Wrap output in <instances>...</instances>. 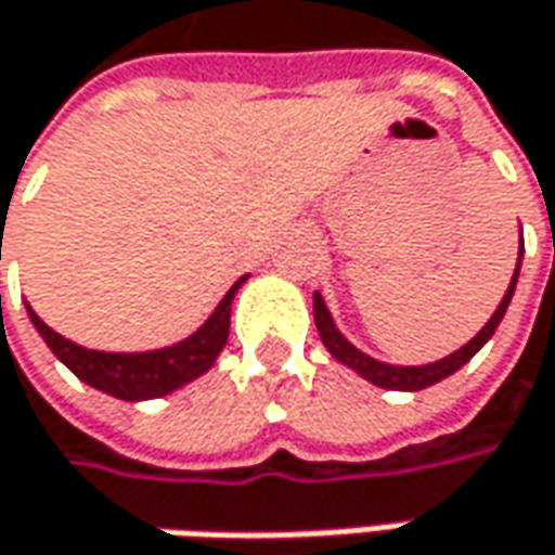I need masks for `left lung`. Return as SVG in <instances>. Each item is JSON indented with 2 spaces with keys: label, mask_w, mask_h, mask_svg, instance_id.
<instances>
[{
  "label": "left lung",
  "mask_w": 555,
  "mask_h": 555,
  "mask_svg": "<svg viewBox=\"0 0 555 555\" xmlns=\"http://www.w3.org/2000/svg\"><path fill=\"white\" fill-rule=\"evenodd\" d=\"M519 266H522V246H519V262H516V271H513V281H509V287L503 293L501 306L498 311L491 314V321L481 327L463 349H457L454 354H448V358H441V361H433V364H420V367H395V364H383V361H376L371 354L358 352L352 343L343 336V333L336 331V324H333L331 311L324 306V299H321V293H314V324H318V333H321V343L327 346V352L336 358V361H343L346 367H352L354 373H361L364 379H371L373 386H379V389H398V392H420V389H426V386H436L438 379H444V376H451V373H457L473 354L479 352L481 346L494 336V331L501 327L503 314H506V306H509V299H513V293H516V281H519Z\"/></svg>",
  "instance_id": "left-lung-1"
}]
</instances>
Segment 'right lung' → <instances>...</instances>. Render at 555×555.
Returning a JSON list of instances; mask_svg holds the SVG:
<instances>
[{
    "label": "right lung",
    "mask_w": 555,
    "mask_h": 555,
    "mask_svg": "<svg viewBox=\"0 0 555 555\" xmlns=\"http://www.w3.org/2000/svg\"><path fill=\"white\" fill-rule=\"evenodd\" d=\"M246 274L224 293V299L209 314V321L201 331L191 333L188 339L169 346V349H154V352H95V349H82L70 339H64L61 333H54L36 311L27 306L33 327L39 336L49 343L54 358H61L70 371L89 383L92 389L122 398V401H147V398H160V395L182 389L184 383L197 379L206 373L228 343V327H231V302L234 293L241 289Z\"/></svg>",
    "instance_id": "add662e5"
}]
</instances>
